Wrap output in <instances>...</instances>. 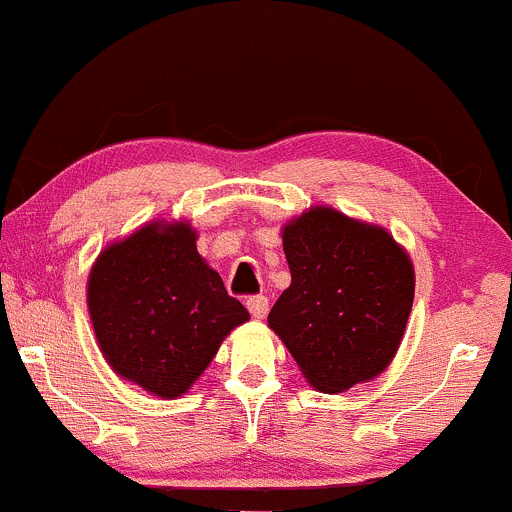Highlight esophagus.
Wrapping results in <instances>:
<instances>
[{
    "mask_svg": "<svg viewBox=\"0 0 512 512\" xmlns=\"http://www.w3.org/2000/svg\"><path fill=\"white\" fill-rule=\"evenodd\" d=\"M247 311L252 313V318H265L269 311L267 296H250V299H247Z\"/></svg>",
    "mask_w": 512,
    "mask_h": 512,
    "instance_id": "34e87169",
    "label": "esophagus"
}]
</instances>
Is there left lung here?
Instances as JSON below:
<instances>
[{"label": "left lung", "instance_id": "1", "mask_svg": "<svg viewBox=\"0 0 512 512\" xmlns=\"http://www.w3.org/2000/svg\"><path fill=\"white\" fill-rule=\"evenodd\" d=\"M291 284L269 328L323 393L372 381L396 357L413 308L415 269L406 247L376 223L311 206L282 226Z\"/></svg>", "mask_w": 512, "mask_h": 512}]
</instances>
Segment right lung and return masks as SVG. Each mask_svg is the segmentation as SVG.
Here are the masks:
<instances>
[{
	"mask_svg": "<svg viewBox=\"0 0 512 512\" xmlns=\"http://www.w3.org/2000/svg\"><path fill=\"white\" fill-rule=\"evenodd\" d=\"M189 221H150L99 252L87 308L106 364L157 398H179L250 320L196 250Z\"/></svg>",
	"mask_w": 512,
	"mask_h": 512,
	"instance_id": "1",
	"label": "right lung"
}]
</instances>
